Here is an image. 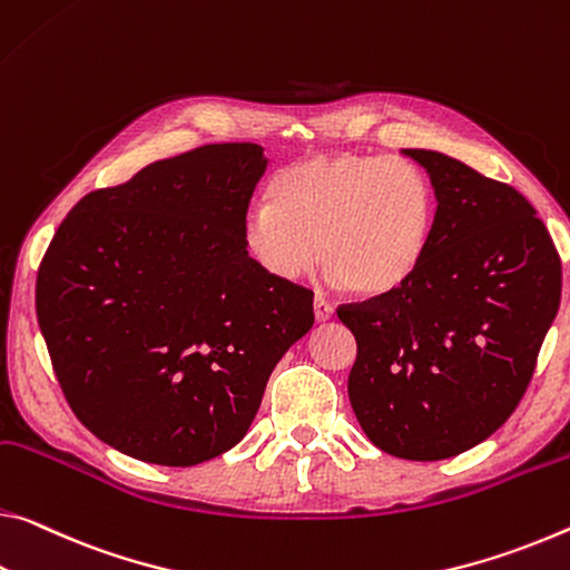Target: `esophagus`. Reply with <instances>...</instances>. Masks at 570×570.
I'll use <instances>...</instances> for the list:
<instances>
[{
	"label": "esophagus",
	"instance_id": "esophagus-1",
	"mask_svg": "<svg viewBox=\"0 0 570 570\" xmlns=\"http://www.w3.org/2000/svg\"><path fill=\"white\" fill-rule=\"evenodd\" d=\"M332 314H334V306L324 299V296H314V320L327 322L332 320Z\"/></svg>",
	"mask_w": 570,
	"mask_h": 570
}]
</instances>
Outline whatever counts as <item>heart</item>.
<instances>
[{
  "mask_svg": "<svg viewBox=\"0 0 570 570\" xmlns=\"http://www.w3.org/2000/svg\"><path fill=\"white\" fill-rule=\"evenodd\" d=\"M436 195L405 159L314 155L278 169L243 228L256 264L282 282L317 261L332 284L385 296L419 274L436 230Z\"/></svg>",
  "mask_w": 570,
  "mask_h": 570,
  "instance_id": "heart-1",
  "label": "heart"
}]
</instances>
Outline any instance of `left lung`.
Wrapping results in <instances>:
<instances>
[{
    "mask_svg": "<svg viewBox=\"0 0 570 570\" xmlns=\"http://www.w3.org/2000/svg\"><path fill=\"white\" fill-rule=\"evenodd\" d=\"M429 171L439 215L399 292L340 306L357 340L347 393L387 454L439 462L510 419L561 304V258L518 189L433 149H403Z\"/></svg>",
    "mask_w": 570,
    "mask_h": 570,
    "instance_id": "8db88e82",
    "label": "left lung"
}]
</instances>
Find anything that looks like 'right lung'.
<instances>
[{
  "instance_id": "obj_1",
  "label": "right lung",
  "mask_w": 570,
  "mask_h": 570,
  "mask_svg": "<svg viewBox=\"0 0 570 570\" xmlns=\"http://www.w3.org/2000/svg\"><path fill=\"white\" fill-rule=\"evenodd\" d=\"M268 159L205 144L86 195L52 238L35 306L70 409L104 444L161 466L233 449L312 292L248 256L246 213Z\"/></svg>"
}]
</instances>
